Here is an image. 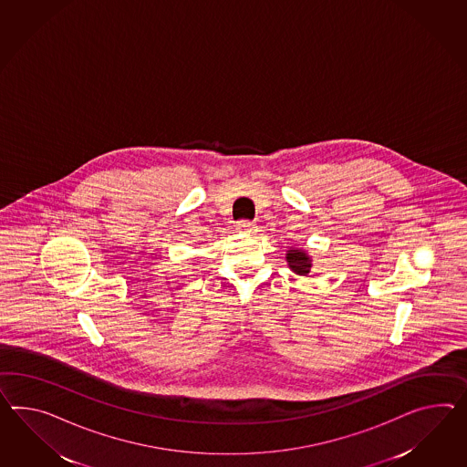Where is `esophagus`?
Wrapping results in <instances>:
<instances>
[{
    "mask_svg": "<svg viewBox=\"0 0 467 467\" xmlns=\"http://www.w3.org/2000/svg\"><path fill=\"white\" fill-rule=\"evenodd\" d=\"M237 228H239L240 232H252V230H255V225H254V222H251V220H239L237 222Z\"/></svg>",
    "mask_w": 467,
    "mask_h": 467,
    "instance_id": "34e87169",
    "label": "esophagus"
}]
</instances>
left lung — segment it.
I'll return each mask as SVG.
<instances>
[{
    "mask_svg": "<svg viewBox=\"0 0 467 467\" xmlns=\"http://www.w3.org/2000/svg\"><path fill=\"white\" fill-rule=\"evenodd\" d=\"M286 261L289 267L296 273V275H306L310 273L311 263L310 257L303 251H289L286 254Z\"/></svg>",
    "mask_w": 467,
    "mask_h": 467,
    "instance_id": "left-lung-1",
    "label": "left lung"
}]
</instances>
